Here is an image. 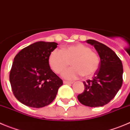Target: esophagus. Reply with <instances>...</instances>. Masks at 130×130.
<instances>
[{
  "label": "esophagus",
  "instance_id": "34e87169",
  "mask_svg": "<svg viewBox=\"0 0 130 130\" xmlns=\"http://www.w3.org/2000/svg\"><path fill=\"white\" fill-rule=\"evenodd\" d=\"M63 83H64V84H73V82H69V81H64L63 82Z\"/></svg>",
  "mask_w": 130,
  "mask_h": 130
}]
</instances>
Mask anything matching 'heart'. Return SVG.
<instances>
[{"label": "heart", "instance_id": "obj_1", "mask_svg": "<svg viewBox=\"0 0 130 130\" xmlns=\"http://www.w3.org/2000/svg\"><path fill=\"white\" fill-rule=\"evenodd\" d=\"M48 61L51 68L57 73H61L71 61L72 67L62 73V77L67 80H75L82 75L91 76L100 66L98 55L81 43L63 48L61 50L55 49L50 54Z\"/></svg>", "mask_w": 130, "mask_h": 130}]
</instances>
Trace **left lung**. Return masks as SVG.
<instances>
[{
	"mask_svg": "<svg viewBox=\"0 0 130 130\" xmlns=\"http://www.w3.org/2000/svg\"><path fill=\"white\" fill-rule=\"evenodd\" d=\"M86 41L96 49L100 63L92 80L83 82L85 89L78 95V100L87 107H102L109 103L121 87L123 64L116 53L105 44L94 39Z\"/></svg>",
	"mask_w": 130,
	"mask_h": 130,
	"instance_id": "obj_1",
	"label": "left lung"
}]
</instances>
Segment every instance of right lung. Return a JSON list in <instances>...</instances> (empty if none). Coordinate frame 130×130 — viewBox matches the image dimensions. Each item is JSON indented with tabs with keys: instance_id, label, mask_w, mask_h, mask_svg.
<instances>
[{
	"instance_id": "obj_1",
	"label": "right lung",
	"mask_w": 130,
	"mask_h": 130,
	"mask_svg": "<svg viewBox=\"0 0 130 130\" xmlns=\"http://www.w3.org/2000/svg\"><path fill=\"white\" fill-rule=\"evenodd\" d=\"M55 42L38 41L20 51L14 58L9 81L16 98L25 105L41 108L54 101L62 80L49 66Z\"/></svg>"
}]
</instances>
